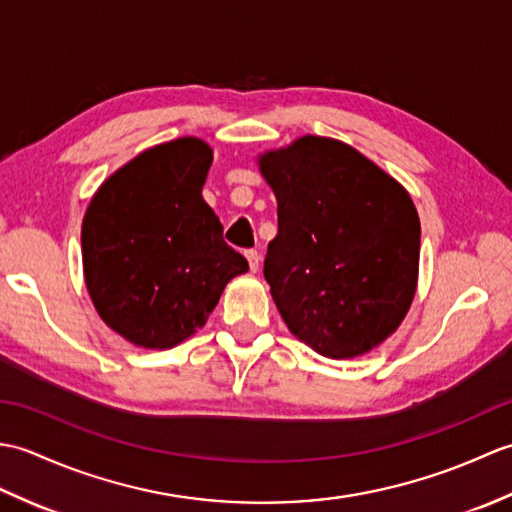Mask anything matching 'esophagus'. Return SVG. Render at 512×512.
Masks as SVG:
<instances>
[{"instance_id": "esophagus-1", "label": "esophagus", "mask_w": 512, "mask_h": 512, "mask_svg": "<svg viewBox=\"0 0 512 512\" xmlns=\"http://www.w3.org/2000/svg\"><path fill=\"white\" fill-rule=\"evenodd\" d=\"M244 255H246V259H248L250 270H253V273H257V270H259V259H262V257H259L257 250H246Z\"/></svg>"}]
</instances>
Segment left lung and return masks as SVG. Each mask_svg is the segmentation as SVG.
I'll use <instances>...</instances> for the list:
<instances>
[{"mask_svg": "<svg viewBox=\"0 0 512 512\" xmlns=\"http://www.w3.org/2000/svg\"><path fill=\"white\" fill-rule=\"evenodd\" d=\"M259 169L277 198L264 277L281 319L321 356L374 350L416 295L420 220L409 193L354 147L323 136L266 151Z\"/></svg>", "mask_w": 512, "mask_h": 512, "instance_id": "8db88e82", "label": "left lung"}]
</instances>
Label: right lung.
I'll return each mask as SVG.
<instances>
[{
  "instance_id": "obj_1",
  "label": "right lung",
  "mask_w": 512,
  "mask_h": 512,
  "mask_svg": "<svg viewBox=\"0 0 512 512\" xmlns=\"http://www.w3.org/2000/svg\"><path fill=\"white\" fill-rule=\"evenodd\" d=\"M211 162L200 138L156 145L112 173L85 211V286L101 319L138 347L189 339L248 270L202 198Z\"/></svg>"
}]
</instances>
